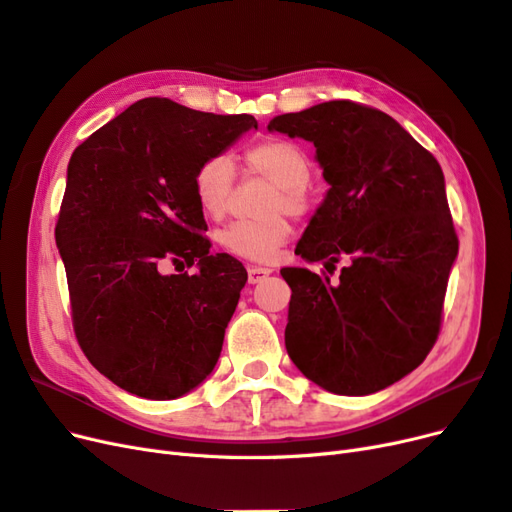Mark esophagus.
Here are the masks:
<instances>
[{
	"instance_id": "34e87169",
	"label": "esophagus",
	"mask_w": 512,
	"mask_h": 512,
	"mask_svg": "<svg viewBox=\"0 0 512 512\" xmlns=\"http://www.w3.org/2000/svg\"><path fill=\"white\" fill-rule=\"evenodd\" d=\"M272 274L270 268H261V266H249V283L255 285V283H261L263 278H268Z\"/></svg>"
}]
</instances>
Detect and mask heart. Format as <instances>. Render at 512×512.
I'll return each mask as SVG.
<instances>
[{"label":"heart","mask_w":512,"mask_h":512,"mask_svg":"<svg viewBox=\"0 0 512 512\" xmlns=\"http://www.w3.org/2000/svg\"><path fill=\"white\" fill-rule=\"evenodd\" d=\"M244 161L251 172L266 176L276 185L268 202V212L287 210L289 214H304L310 206L306 183L312 172L308 153L300 144L270 138L253 144L244 153ZM236 187V172L232 161L223 155L208 157L193 174V193L200 210L210 219H221L232 204ZM291 225L283 214H272L266 219H240L225 225L219 232V244L227 253L270 261L289 240Z\"/></svg>","instance_id":"heart-1"}]
</instances>
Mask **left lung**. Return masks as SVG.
<instances>
[{"label":"left lung","mask_w":512,"mask_h":512,"mask_svg":"<svg viewBox=\"0 0 512 512\" xmlns=\"http://www.w3.org/2000/svg\"><path fill=\"white\" fill-rule=\"evenodd\" d=\"M268 129L315 144L329 183L295 255L327 270L346 261L340 280L280 270L291 287L287 353L327 391H381L440 334L459 246L440 163L389 114L351 100L280 114Z\"/></svg>","instance_id":"1"}]
</instances>
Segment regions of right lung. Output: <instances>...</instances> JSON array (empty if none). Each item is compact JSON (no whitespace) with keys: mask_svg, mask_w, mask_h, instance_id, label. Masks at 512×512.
I'll list each match as a JSON object with an SVG mask.
<instances>
[{"mask_svg":"<svg viewBox=\"0 0 512 512\" xmlns=\"http://www.w3.org/2000/svg\"><path fill=\"white\" fill-rule=\"evenodd\" d=\"M249 129L251 114L146 97L72 153L55 240L74 334L95 370L140 398H180L217 366L246 270L210 253L193 174ZM168 260L201 270L163 275Z\"/></svg>","mask_w":512,"mask_h":512,"instance_id":"obj_1","label":"right lung"}]
</instances>
